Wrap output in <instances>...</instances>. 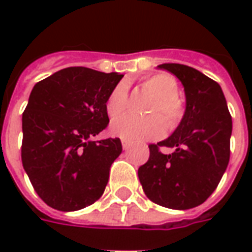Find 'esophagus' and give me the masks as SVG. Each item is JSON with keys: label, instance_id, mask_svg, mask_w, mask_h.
<instances>
[{"label": "esophagus", "instance_id": "34e87169", "mask_svg": "<svg viewBox=\"0 0 252 252\" xmlns=\"http://www.w3.org/2000/svg\"><path fill=\"white\" fill-rule=\"evenodd\" d=\"M121 144H123V148H124V150H129L132 146L131 143L126 142V140H123V142H121Z\"/></svg>", "mask_w": 252, "mask_h": 252}]
</instances>
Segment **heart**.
Returning <instances> with one entry per match:
<instances>
[{
    "instance_id": "obj_1",
    "label": "heart",
    "mask_w": 252,
    "mask_h": 252,
    "mask_svg": "<svg viewBox=\"0 0 252 252\" xmlns=\"http://www.w3.org/2000/svg\"><path fill=\"white\" fill-rule=\"evenodd\" d=\"M142 88L153 94L154 99L148 117H136L126 115L116 119L110 124V133L128 142H144L163 136L166 124L169 128H175L184 116V106L178 99L180 86L173 75L167 72H159L148 77L142 83ZM128 92L124 83H119L112 89L106 99V112L110 117H117L126 109ZM159 114L164 116L163 118ZM165 120L163 121V119Z\"/></svg>"
}]
</instances>
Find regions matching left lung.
I'll return each instance as SVG.
<instances>
[{"label":"left lung","mask_w":252,"mask_h":252,"mask_svg":"<svg viewBox=\"0 0 252 252\" xmlns=\"http://www.w3.org/2000/svg\"><path fill=\"white\" fill-rule=\"evenodd\" d=\"M184 85L185 115L173 135L150 144L137 174L150 200L171 209L201 205L215 191L229 162L232 119L220 85L193 67L163 63ZM159 147L175 148L166 156Z\"/></svg>","instance_id":"left-lung-1"}]
</instances>
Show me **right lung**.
Segmentation results:
<instances>
[{
    "instance_id": "1",
    "label": "right lung",
    "mask_w": 252,
    "mask_h": 252,
    "mask_svg": "<svg viewBox=\"0 0 252 252\" xmlns=\"http://www.w3.org/2000/svg\"><path fill=\"white\" fill-rule=\"evenodd\" d=\"M123 77L67 67L32 89L23 113L21 160L36 193L54 209L78 211L104 193L123 147L119 137H92L108 126L106 99Z\"/></svg>"
}]
</instances>
